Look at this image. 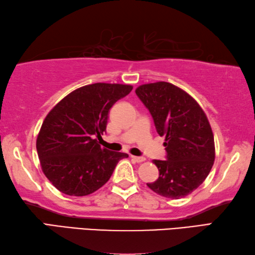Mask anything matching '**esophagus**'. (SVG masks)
I'll return each instance as SVG.
<instances>
[{
	"instance_id": "34e87169",
	"label": "esophagus",
	"mask_w": 255,
	"mask_h": 255,
	"mask_svg": "<svg viewBox=\"0 0 255 255\" xmlns=\"http://www.w3.org/2000/svg\"><path fill=\"white\" fill-rule=\"evenodd\" d=\"M131 159H132L133 161H136V162H142V161L146 160V158H143V157H136V156H131Z\"/></svg>"
}]
</instances>
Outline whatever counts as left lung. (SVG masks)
<instances>
[{
    "instance_id": "1",
    "label": "left lung",
    "mask_w": 255,
    "mask_h": 255,
    "mask_svg": "<svg viewBox=\"0 0 255 255\" xmlns=\"http://www.w3.org/2000/svg\"><path fill=\"white\" fill-rule=\"evenodd\" d=\"M151 114L159 136H164L166 160H153L159 177L147 186L162 197L180 199L196 190L211 171L216 150L210 124L194 99L167 82L136 89Z\"/></svg>"
}]
</instances>
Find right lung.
<instances>
[{
    "instance_id": "obj_1",
    "label": "right lung",
    "mask_w": 255,
    "mask_h": 255,
    "mask_svg": "<svg viewBox=\"0 0 255 255\" xmlns=\"http://www.w3.org/2000/svg\"><path fill=\"white\" fill-rule=\"evenodd\" d=\"M131 85L96 83L64 97L45 117L36 140L42 170L53 186L83 197L106 183L124 152L102 148L96 138L106 131L108 112L131 92Z\"/></svg>"
}]
</instances>
